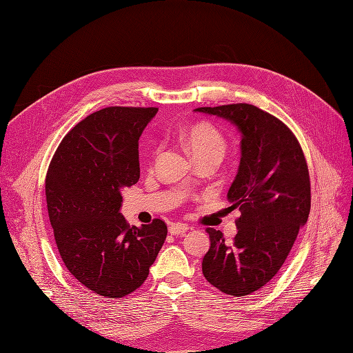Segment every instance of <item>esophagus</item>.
I'll return each instance as SVG.
<instances>
[{
	"label": "esophagus",
	"mask_w": 353,
	"mask_h": 353,
	"mask_svg": "<svg viewBox=\"0 0 353 353\" xmlns=\"http://www.w3.org/2000/svg\"><path fill=\"white\" fill-rule=\"evenodd\" d=\"M189 229H190V228H189V225H186V223H172V225L169 226V232H170L172 234H183V233H186Z\"/></svg>",
	"instance_id": "1"
}]
</instances>
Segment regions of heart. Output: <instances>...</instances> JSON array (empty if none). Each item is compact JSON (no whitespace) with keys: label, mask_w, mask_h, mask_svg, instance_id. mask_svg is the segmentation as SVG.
I'll return each instance as SVG.
<instances>
[{"label":"heart","mask_w":353,"mask_h":353,"mask_svg":"<svg viewBox=\"0 0 353 353\" xmlns=\"http://www.w3.org/2000/svg\"><path fill=\"white\" fill-rule=\"evenodd\" d=\"M183 141L193 156L208 153L223 156L226 150V140L223 134L208 123L190 125L183 134Z\"/></svg>","instance_id":"1"}]
</instances>
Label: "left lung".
<instances>
[{
    "mask_svg": "<svg viewBox=\"0 0 353 353\" xmlns=\"http://www.w3.org/2000/svg\"><path fill=\"white\" fill-rule=\"evenodd\" d=\"M242 134L240 164L228 192L239 208L237 233L226 243L223 233L208 228L210 249L201 270L210 285L232 296H246L279 272L310 212L307 164L290 130L256 105L239 103L199 107Z\"/></svg>",
    "mask_w": 353,
    "mask_h": 353,
    "instance_id": "8db88e82",
    "label": "left lung"
}]
</instances>
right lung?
<instances>
[{
  "label": "right lung",
  "instance_id": "add662e5",
  "mask_svg": "<svg viewBox=\"0 0 353 353\" xmlns=\"http://www.w3.org/2000/svg\"><path fill=\"white\" fill-rule=\"evenodd\" d=\"M156 107H107L61 140L46 177L54 239L68 272L87 289L117 299L134 292L167 236L163 220L130 226L124 188L140 179L139 139Z\"/></svg>",
  "mask_w": 353,
  "mask_h": 353
}]
</instances>
